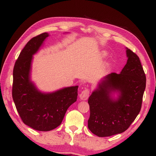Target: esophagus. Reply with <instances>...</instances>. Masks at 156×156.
Here are the masks:
<instances>
[{"label":"esophagus","mask_w":156,"mask_h":156,"mask_svg":"<svg viewBox=\"0 0 156 156\" xmlns=\"http://www.w3.org/2000/svg\"><path fill=\"white\" fill-rule=\"evenodd\" d=\"M89 95H90V89L85 88L84 90H82L80 93V98L81 100L86 101V100H87L88 98L89 97Z\"/></svg>","instance_id":"1"}]
</instances>
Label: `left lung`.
<instances>
[{"label": "left lung", "mask_w": 156, "mask_h": 156, "mask_svg": "<svg viewBox=\"0 0 156 156\" xmlns=\"http://www.w3.org/2000/svg\"><path fill=\"white\" fill-rule=\"evenodd\" d=\"M127 64L120 74L107 75L89 97L90 117L88 127L98 137L121 133L134 121L141 108L146 77L140 58L127 49ZM119 94L117 100L112 91Z\"/></svg>", "instance_id": "8db88e82"}]
</instances>
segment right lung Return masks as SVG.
Here are the masks:
<instances>
[{
  "mask_svg": "<svg viewBox=\"0 0 156 156\" xmlns=\"http://www.w3.org/2000/svg\"><path fill=\"white\" fill-rule=\"evenodd\" d=\"M48 36L44 33L30 39L20 53L13 68L12 96L16 110L25 125L41 131L53 130L62 123L68 107L77 100L78 88L76 86L44 94L31 82L32 55Z\"/></svg>",
  "mask_w": 156,
  "mask_h": 156,
  "instance_id": "1",
  "label": "right lung"
}]
</instances>
